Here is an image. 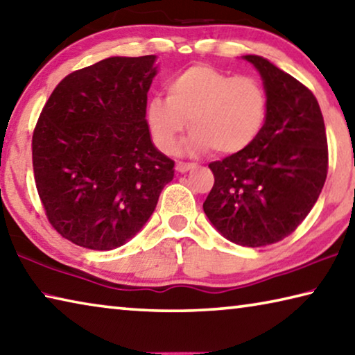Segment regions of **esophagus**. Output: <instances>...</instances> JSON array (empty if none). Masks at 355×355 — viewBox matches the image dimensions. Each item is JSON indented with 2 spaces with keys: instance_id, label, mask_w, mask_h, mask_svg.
Segmentation results:
<instances>
[{
  "instance_id": "34e87169",
  "label": "esophagus",
  "mask_w": 355,
  "mask_h": 355,
  "mask_svg": "<svg viewBox=\"0 0 355 355\" xmlns=\"http://www.w3.org/2000/svg\"><path fill=\"white\" fill-rule=\"evenodd\" d=\"M196 164H192V163H177V166H175V169L180 172V173H184V172H188V171H192V169H196Z\"/></svg>"
}]
</instances>
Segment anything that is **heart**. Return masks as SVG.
I'll return each instance as SVG.
<instances>
[{"instance_id": "b5f03b06", "label": "heart", "mask_w": 355, "mask_h": 355, "mask_svg": "<svg viewBox=\"0 0 355 355\" xmlns=\"http://www.w3.org/2000/svg\"><path fill=\"white\" fill-rule=\"evenodd\" d=\"M269 100L263 84L250 76L194 65L167 83V98L155 95L147 105L150 133L163 152L175 150L188 128L192 153L214 148L219 155L248 150L261 135Z\"/></svg>"}]
</instances>
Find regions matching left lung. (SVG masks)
Listing matches in <instances>:
<instances>
[{
  "mask_svg": "<svg viewBox=\"0 0 355 355\" xmlns=\"http://www.w3.org/2000/svg\"><path fill=\"white\" fill-rule=\"evenodd\" d=\"M269 107L261 135L241 153L209 163L214 184L203 211L228 241L260 248L291 235L327 177V137L320 105L304 84L257 55Z\"/></svg>",
  "mask_w": 355,
  "mask_h": 355,
  "instance_id": "8db88e82",
  "label": "left lung"
}]
</instances>
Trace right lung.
<instances>
[{"label": "right lung", "instance_id": "1", "mask_svg": "<svg viewBox=\"0 0 355 355\" xmlns=\"http://www.w3.org/2000/svg\"><path fill=\"white\" fill-rule=\"evenodd\" d=\"M156 56L106 58L58 84L33 136L35 186L55 230L81 248L117 249L147 224L173 178L150 136Z\"/></svg>", "mask_w": 355, "mask_h": 355}]
</instances>
